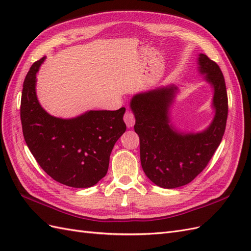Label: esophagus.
Listing matches in <instances>:
<instances>
[{
  "instance_id": "esophagus-1",
  "label": "esophagus",
  "mask_w": 251,
  "mask_h": 251,
  "mask_svg": "<svg viewBox=\"0 0 251 251\" xmlns=\"http://www.w3.org/2000/svg\"><path fill=\"white\" fill-rule=\"evenodd\" d=\"M124 120H125V123H126L127 127H132L135 125V120H136V117L134 115V113L131 112L130 110H126V112L125 114Z\"/></svg>"
}]
</instances>
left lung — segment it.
Returning <instances> with one entry per match:
<instances>
[{"label": "left lung", "instance_id": "1", "mask_svg": "<svg viewBox=\"0 0 251 251\" xmlns=\"http://www.w3.org/2000/svg\"><path fill=\"white\" fill-rule=\"evenodd\" d=\"M198 70L214 88L211 124L198 133L178 131L171 124L170 110L178 93L175 86L159 87L133 96L134 130L140 139V161L147 177L163 188L183 186L205 169L222 141L228 100L223 73L205 54H199Z\"/></svg>", "mask_w": 251, "mask_h": 251}]
</instances>
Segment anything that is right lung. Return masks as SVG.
<instances>
[{
    "label": "right lung",
    "instance_id": "add662e5",
    "mask_svg": "<svg viewBox=\"0 0 251 251\" xmlns=\"http://www.w3.org/2000/svg\"><path fill=\"white\" fill-rule=\"evenodd\" d=\"M45 58L31 66L23 85L21 121L25 141L52 179L71 187H91L105 176L114 144L126 132V108L88 111L69 119L51 116L35 92L36 73Z\"/></svg>",
    "mask_w": 251,
    "mask_h": 251
}]
</instances>
